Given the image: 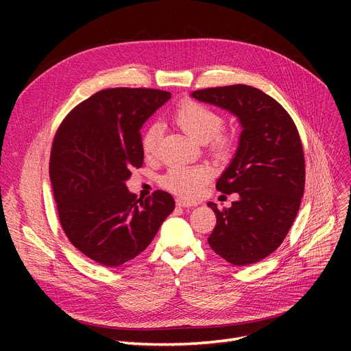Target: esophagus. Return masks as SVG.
Returning a JSON list of instances; mask_svg holds the SVG:
<instances>
[{
    "label": "esophagus",
    "instance_id": "obj_1",
    "mask_svg": "<svg viewBox=\"0 0 351 351\" xmlns=\"http://www.w3.org/2000/svg\"><path fill=\"white\" fill-rule=\"evenodd\" d=\"M176 206H179V208H191V206H195V204H193V202L186 200V199L178 197L176 199Z\"/></svg>",
    "mask_w": 351,
    "mask_h": 351
}]
</instances>
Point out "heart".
Returning <instances> with one entry per match:
<instances>
[{
	"instance_id": "obj_1",
	"label": "heart",
	"mask_w": 351,
	"mask_h": 351,
	"mask_svg": "<svg viewBox=\"0 0 351 351\" xmlns=\"http://www.w3.org/2000/svg\"><path fill=\"white\" fill-rule=\"evenodd\" d=\"M173 121L183 132L199 143H206L212 139V147L217 155L229 152L230 139L226 135L217 134L223 125V119L208 106L195 101L183 102L176 108ZM159 139L160 126L154 123L146 129L142 138V151L146 158L155 156ZM210 175V169L205 165L173 166L162 176L160 183L165 189L179 196L195 199L200 195Z\"/></svg>"
}]
</instances>
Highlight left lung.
Here are the masks:
<instances>
[{
  "label": "left lung",
  "mask_w": 351,
  "mask_h": 351,
  "mask_svg": "<svg viewBox=\"0 0 351 351\" xmlns=\"http://www.w3.org/2000/svg\"><path fill=\"white\" fill-rule=\"evenodd\" d=\"M191 97L228 110L242 128L216 182L217 191L239 199L223 210L208 204L216 215L209 246L234 266L261 262L282 245L300 208L304 155L298 128L278 101L249 85L200 89Z\"/></svg>",
  "instance_id": "8db88e82"
}]
</instances>
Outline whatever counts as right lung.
I'll list each match as a JSON object with an SVG mask.
<instances>
[{"label": "right lung", "instance_id": "1", "mask_svg": "<svg viewBox=\"0 0 351 351\" xmlns=\"http://www.w3.org/2000/svg\"><path fill=\"white\" fill-rule=\"evenodd\" d=\"M171 97L159 89H104L73 108L55 134L49 179L61 226L104 266L142 253L175 209L168 192L142 200L126 186L132 168L143 165L141 128Z\"/></svg>", "mask_w": 351, "mask_h": 351}]
</instances>
